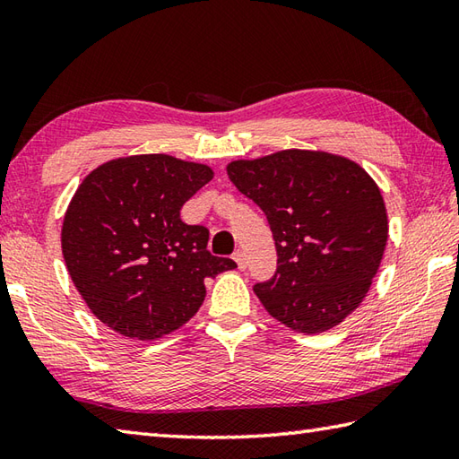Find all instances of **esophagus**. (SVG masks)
Wrapping results in <instances>:
<instances>
[{
    "label": "esophagus",
    "mask_w": 459,
    "mask_h": 459,
    "mask_svg": "<svg viewBox=\"0 0 459 459\" xmlns=\"http://www.w3.org/2000/svg\"><path fill=\"white\" fill-rule=\"evenodd\" d=\"M232 258H235V263H237V266L240 268H247V256H245V253H242V250H237L235 255H232Z\"/></svg>",
    "instance_id": "obj_1"
}]
</instances>
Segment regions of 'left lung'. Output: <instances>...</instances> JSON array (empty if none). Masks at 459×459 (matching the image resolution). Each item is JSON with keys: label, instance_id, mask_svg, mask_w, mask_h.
Listing matches in <instances>:
<instances>
[{"label": "left lung", "instance_id": "8db88e82", "mask_svg": "<svg viewBox=\"0 0 459 459\" xmlns=\"http://www.w3.org/2000/svg\"><path fill=\"white\" fill-rule=\"evenodd\" d=\"M227 175L271 224L278 268L255 286L268 314L300 334L344 322L370 290L388 242L374 178L352 159L308 149L230 160Z\"/></svg>", "mask_w": 459, "mask_h": 459}]
</instances>
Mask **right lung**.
I'll use <instances>...</instances> for the list:
<instances>
[{"label":"right lung","instance_id":"obj_1","mask_svg":"<svg viewBox=\"0 0 459 459\" xmlns=\"http://www.w3.org/2000/svg\"><path fill=\"white\" fill-rule=\"evenodd\" d=\"M212 169L163 152L111 159L71 199L61 250L81 299L117 334L157 340L191 320L204 281L237 264L206 250L209 230L181 221Z\"/></svg>","mask_w":459,"mask_h":459}]
</instances>
